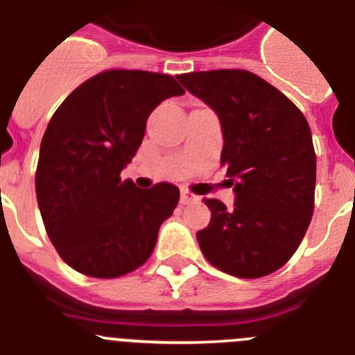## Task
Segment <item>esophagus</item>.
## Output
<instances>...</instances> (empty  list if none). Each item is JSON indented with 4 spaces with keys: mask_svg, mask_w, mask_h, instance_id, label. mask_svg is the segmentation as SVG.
Segmentation results:
<instances>
[{
    "mask_svg": "<svg viewBox=\"0 0 355 355\" xmlns=\"http://www.w3.org/2000/svg\"><path fill=\"white\" fill-rule=\"evenodd\" d=\"M197 200H199V197H197V195H193L191 191H188V190H181V202L183 204H193V202H197Z\"/></svg>",
    "mask_w": 355,
    "mask_h": 355,
    "instance_id": "obj_1",
    "label": "esophagus"
}]
</instances>
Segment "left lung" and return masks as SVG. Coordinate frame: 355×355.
Instances as JSON below:
<instances>
[{
	"mask_svg": "<svg viewBox=\"0 0 355 355\" xmlns=\"http://www.w3.org/2000/svg\"><path fill=\"white\" fill-rule=\"evenodd\" d=\"M178 80L220 119V164L236 193L234 207L204 199L211 222L197 232L200 250L227 275H271L294 255L313 214L317 158L310 125L284 93L252 71H193Z\"/></svg>",
	"mask_w": 355,
	"mask_h": 355,
	"instance_id": "1",
	"label": "left lung"
}]
</instances>
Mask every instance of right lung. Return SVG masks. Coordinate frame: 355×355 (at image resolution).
Listing matches in <instances>:
<instances>
[{"label": "right lung", "mask_w": 355, "mask_h": 355, "mask_svg": "<svg viewBox=\"0 0 355 355\" xmlns=\"http://www.w3.org/2000/svg\"><path fill=\"white\" fill-rule=\"evenodd\" d=\"M184 91L174 77L109 70L71 91L40 144L37 200L45 230L70 268L118 278L153 253L180 188H137L119 174L142 144L149 114Z\"/></svg>", "instance_id": "right-lung-1"}]
</instances>
